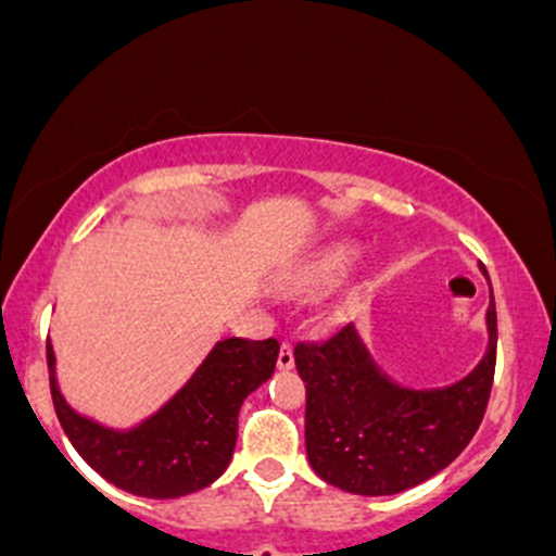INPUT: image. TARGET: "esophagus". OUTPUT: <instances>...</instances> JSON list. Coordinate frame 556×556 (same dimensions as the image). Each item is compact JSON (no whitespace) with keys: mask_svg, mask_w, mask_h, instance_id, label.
<instances>
[{"mask_svg":"<svg viewBox=\"0 0 556 556\" xmlns=\"http://www.w3.org/2000/svg\"><path fill=\"white\" fill-rule=\"evenodd\" d=\"M291 366H294V352H291L289 342H283V344H280V352H278V368H280V371H289Z\"/></svg>","mask_w":556,"mask_h":556,"instance_id":"1","label":"esophagus"}]
</instances>
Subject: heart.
Listing matches in <instances>:
<instances>
[{
    "mask_svg": "<svg viewBox=\"0 0 556 556\" xmlns=\"http://www.w3.org/2000/svg\"><path fill=\"white\" fill-rule=\"evenodd\" d=\"M355 256H357V247H352V243H337V247H328L320 254L309 256L307 262H302L300 267H294V270H291L283 280V289L289 291V294H304V296L324 294V291L333 289V286L344 278V273L350 270Z\"/></svg>",
    "mask_w": 556,
    "mask_h": 556,
    "instance_id": "1",
    "label": "heart"
}]
</instances>
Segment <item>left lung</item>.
<instances>
[{
	"mask_svg": "<svg viewBox=\"0 0 556 556\" xmlns=\"http://www.w3.org/2000/svg\"><path fill=\"white\" fill-rule=\"evenodd\" d=\"M485 324L482 361L443 390L395 384L352 324L324 342L296 344L294 363L307 390L304 447L315 475L348 493L395 495L445 469L475 438L491 397L498 337L493 289Z\"/></svg>",
	"mask_w": 556,
	"mask_h": 556,
	"instance_id": "1",
	"label": "left lung"
}]
</instances>
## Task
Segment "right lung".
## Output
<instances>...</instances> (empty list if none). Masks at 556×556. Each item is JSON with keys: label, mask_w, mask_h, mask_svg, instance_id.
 I'll return each instance as SVG.
<instances>
[{"label": "right lung", "mask_w": 556, "mask_h": 556, "mask_svg": "<svg viewBox=\"0 0 556 556\" xmlns=\"http://www.w3.org/2000/svg\"><path fill=\"white\" fill-rule=\"evenodd\" d=\"M278 350L276 339H223L156 414L132 429H111L65 403L55 352L47 342L52 405L65 438L100 477L142 498H180L212 485L228 469L238 410L276 371Z\"/></svg>", "instance_id": "1"}]
</instances>
